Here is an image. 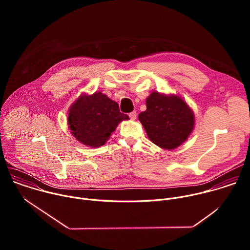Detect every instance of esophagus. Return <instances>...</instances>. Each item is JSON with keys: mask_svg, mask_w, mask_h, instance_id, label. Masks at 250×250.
Returning <instances> with one entry per match:
<instances>
[{"mask_svg": "<svg viewBox=\"0 0 250 250\" xmlns=\"http://www.w3.org/2000/svg\"><path fill=\"white\" fill-rule=\"evenodd\" d=\"M128 116H129L130 120H135V119H136V116H137V113H136L135 111H133V112L129 113V114H128Z\"/></svg>", "mask_w": 250, "mask_h": 250, "instance_id": "obj_1", "label": "esophagus"}]
</instances>
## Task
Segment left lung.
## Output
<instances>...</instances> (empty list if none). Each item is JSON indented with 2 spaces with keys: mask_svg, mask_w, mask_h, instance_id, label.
<instances>
[{
  "mask_svg": "<svg viewBox=\"0 0 250 250\" xmlns=\"http://www.w3.org/2000/svg\"><path fill=\"white\" fill-rule=\"evenodd\" d=\"M147 136L164 149H174L191 134L195 117L187 103L177 95L151 93L146 98V111L138 115Z\"/></svg>",
  "mask_w": 250,
  "mask_h": 250,
  "instance_id": "8db88e82",
  "label": "left lung"
}]
</instances>
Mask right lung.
I'll list each match as a JSON object with an SVG mask.
<instances>
[{
	"label": "right lung",
	"instance_id": "right-lung-1",
	"mask_svg": "<svg viewBox=\"0 0 250 250\" xmlns=\"http://www.w3.org/2000/svg\"><path fill=\"white\" fill-rule=\"evenodd\" d=\"M68 112L71 132L81 144L90 147L104 146L118 125L129 119L120 112L117 102L101 92L82 94Z\"/></svg>",
	"mask_w": 250,
	"mask_h": 250
}]
</instances>
